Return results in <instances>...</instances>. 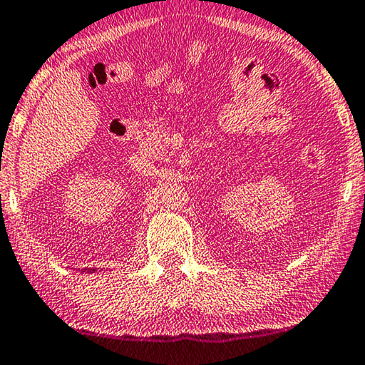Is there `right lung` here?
I'll list each match as a JSON object with an SVG mask.
<instances>
[{
  "label": "right lung",
  "instance_id": "1",
  "mask_svg": "<svg viewBox=\"0 0 365 365\" xmlns=\"http://www.w3.org/2000/svg\"><path fill=\"white\" fill-rule=\"evenodd\" d=\"M91 271H94V269H88V271H86V273H91ZM83 273H84V271H83Z\"/></svg>",
  "mask_w": 365,
  "mask_h": 365
}]
</instances>
